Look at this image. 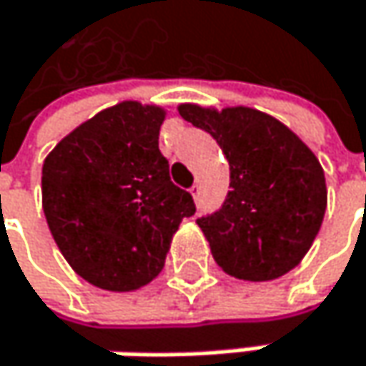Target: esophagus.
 <instances>
[{
    "instance_id": "1",
    "label": "esophagus",
    "mask_w": 366,
    "mask_h": 366,
    "mask_svg": "<svg viewBox=\"0 0 366 366\" xmlns=\"http://www.w3.org/2000/svg\"><path fill=\"white\" fill-rule=\"evenodd\" d=\"M189 192H192V196H194V200L198 202V200H200V187H198V185H194V187H192Z\"/></svg>"
}]
</instances>
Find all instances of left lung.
Here are the masks:
<instances>
[{
	"mask_svg": "<svg viewBox=\"0 0 366 366\" xmlns=\"http://www.w3.org/2000/svg\"><path fill=\"white\" fill-rule=\"evenodd\" d=\"M229 162L223 206L198 219L217 265L249 282L276 280L297 267L325 219L327 183L314 152L276 117L251 107L221 112L179 105Z\"/></svg>",
	"mask_w": 366,
	"mask_h": 366,
	"instance_id": "1",
	"label": "left lung"
}]
</instances>
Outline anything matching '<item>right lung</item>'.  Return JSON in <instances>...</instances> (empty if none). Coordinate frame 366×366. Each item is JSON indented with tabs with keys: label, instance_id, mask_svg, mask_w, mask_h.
<instances>
[{
	"label": "right lung",
	"instance_id": "right-lung-1",
	"mask_svg": "<svg viewBox=\"0 0 366 366\" xmlns=\"http://www.w3.org/2000/svg\"><path fill=\"white\" fill-rule=\"evenodd\" d=\"M164 117L158 105L117 103L79 124L44 160L41 206L52 238L73 272L99 289L149 285L181 221L196 212L160 154Z\"/></svg>",
	"mask_w": 366,
	"mask_h": 366
}]
</instances>
